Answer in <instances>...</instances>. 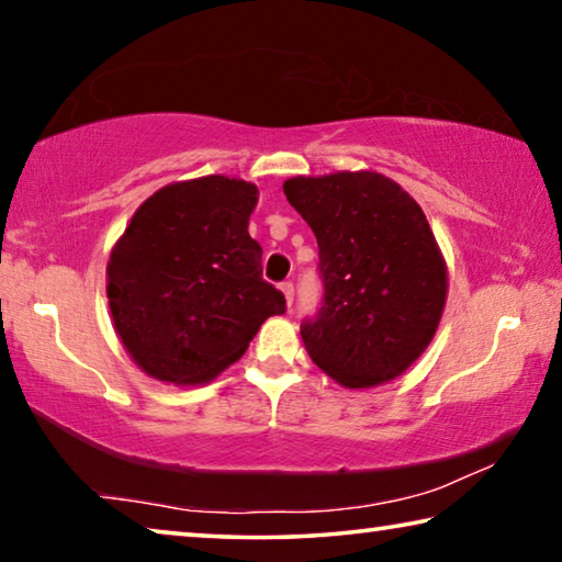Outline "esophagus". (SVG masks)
<instances>
[{
	"label": "esophagus",
	"instance_id": "34e87169",
	"mask_svg": "<svg viewBox=\"0 0 562 562\" xmlns=\"http://www.w3.org/2000/svg\"><path fill=\"white\" fill-rule=\"evenodd\" d=\"M280 290H282V294H284V300H288V307H292V300H294V288H292V282H282V284H280Z\"/></svg>",
	"mask_w": 562,
	"mask_h": 562
}]
</instances>
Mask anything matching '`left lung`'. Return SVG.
<instances>
[{"mask_svg":"<svg viewBox=\"0 0 562 562\" xmlns=\"http://www.w3.org/2000/svg\"><path fill=\"white\" fill-rule=\"evenodd\" d=\"M282 190L317 237L325 282L304 349L345 389L392 382L431 345L449 294L422 205L376 170L294 176Z\"/></svg>","mask_w":562,"mask_h":562,"instance_id":"1","label":"left lung"}]
</instances>
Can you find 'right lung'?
Returning a JSON list of instances; mask_svg holds the SVG:
<instances>
[{"label":"right lung","instance_id":"1","mask_svg":"<svg viewBox=\"0 0 562 562\" xmlns=\"http://www.w3.org/2000/svg\"><path fill=\"white\" fill-rule=\"evenodd\" d=\"M260 190L243 178L168 183L138 205L106 265L113 329L140 372L201 386L245 355L284 297L247 233Z\"/></svg>","mask_w":562,"mask_h":562}]
</instances>
